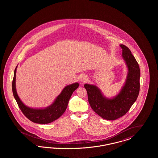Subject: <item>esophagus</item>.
<instances>
[{
    "label": "esophagus",
    "mask_w": 158,
    "mask_h": 158,
    "mask_svg": "<svg viewBox=\"0 0 158 158\" xmlns=\"http://www.w3.org/2000/svg\"><path fill=\"white\" fill-rule=\"evenodd\" d=\"M79 80L81 82H86L88 81V77L85 75H82L79 77Z\"/></svg>",
    "instance_id": "1"
}]
</instances>
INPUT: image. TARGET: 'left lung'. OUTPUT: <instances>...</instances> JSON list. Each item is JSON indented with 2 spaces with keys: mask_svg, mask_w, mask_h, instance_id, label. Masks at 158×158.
<instances>
[{
  "mask_svg": "<svg viewBox=\"0 0 158 158\" xmlns=\"http://www.w3.org/2000/svg\"><path fill=\"white\" fill-rule=\"evenodd\" d=\"M120 46L123 51L122 57L127 68V75L118 93L114 97L108 98L97 86L88 83L84 85L92 109L101 117L108 120H115L127 113L135 102L140 90L139 64L127 47L123 44Z\"/></svg>",
  "mask_w": 158,
  "mask_h": 158,
  "instance_id": "obj_1",
  "label": "left lung"
}]
</instances>
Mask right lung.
I'll return each instance as SVG.
<instances>
[{"instance_id": "right-lung-1", "label": "right lung", "mask_w": 158, "mask_h": 158, "mask_svg": "<svg viewBox=\"0 0 158 158\" xmlns=\"http://www.w3.org/2000/svg\"><path fill=\"white\" fill-rule=\"evenodd\" d=\"M17 67L18 66L14 71L12 92L15 100L23 114L32 122L37 124H48L58 119L65 112L69 101L73 92L78 88L79 83H73L66 86L51 105L45 108H32L25 105L17 94L16 89Z\"/></svg>"}]
</instances>
